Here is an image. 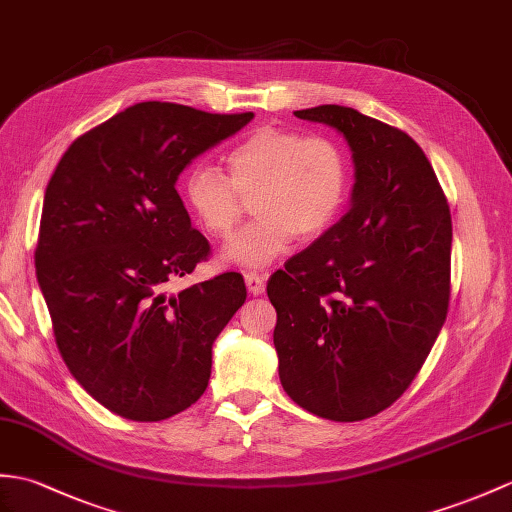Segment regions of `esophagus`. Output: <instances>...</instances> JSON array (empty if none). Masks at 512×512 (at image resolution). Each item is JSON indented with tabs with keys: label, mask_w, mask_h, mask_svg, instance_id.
<instances>
[{
	"label": "esophagus",
	"mask_w": 512,
	"mask_h": 512,
	"mask_svg": "<svg viewBox=\"0 0 512 512\" xmlns=\"http://www.w3.org/2000/svg\"><path fill=\"white\" fill-rule=\"evenodd\" d=\"M244 281H246V288H248V292H251L253 296L264 294V290H266V275H264V272L248 270L246 275H244Z\"/></svg>",
	"instance_id": "1"
}]
</instances>
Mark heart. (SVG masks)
<instances>
[{"instance_id": "1", "label": "heart", "mask_w": 512, "mask_h": 512, "mask_svg": "<svg viewBox=\"0 0 512 512\" xmlns=\"http://www.w3.org/2000/svg\"><path fill=\"white\" fill-rule=\"evenodd\" d=\"M229 178L198 165L185 178V202L213 237H229L255 198L257 220L224 246V261L264 268L296 233L314 240L336 222L349 194V159L338 141L288 128H259L227 157Z\"/></svg>"}]
</instances>
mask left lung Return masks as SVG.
Wrapping results in <instances>:
<instances>
[{"label":"left lung","mask_w":512,"mask_h":512,"mask_svg":"<svg viewBox=\"0 0 512 512\" xmlns=\"http://www.w3.org/2000/svg\"><path fill=\"white\" fill-rule=\"evenodd\" d=\"M353 152L351 207L268 281L279 379L329 421L392 406L417 377L449 307L451 213L417 141L349 106L294 111Z\"/></svg>","instance_id":"obj_1"}]
</instances>
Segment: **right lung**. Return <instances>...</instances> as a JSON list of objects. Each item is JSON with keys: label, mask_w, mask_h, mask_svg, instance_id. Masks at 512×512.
I'll list each match as a JSON object with an SVG mask.
<instances>
[{"label": "right lung", "mask_w": 512, "mask_h": 512, "mask_svg": "<svg viewBox=\"0 0 512 512\" xmlns=\"http://www.w3.org/2000/svg\"><path fill=\"white\" fill-rule=\"evenodd\" d=\"M253 113L139 102L80 135L47 183L34 266L69 373L104 408L163 421L205 392L246 301L237 272L170 294L209 255L176 181Z\"/></svg>", "instance_id": "add662e5"}]
</instances>
